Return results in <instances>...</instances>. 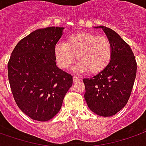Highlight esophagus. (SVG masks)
Segmentation results:
<instances>
[{
    "label": "esophagus",
    "mask_w": 146,
    "mask_h": 146,
    "mask_svg": "<svg viewBox=\"0 0 146 146\" xmlns=\"http://www.w3.org/2000/svg\"><path fill=\"white\" fill-rule=\"evenodd\" d=\"M73 82H74V83H75V82L79 81V80H80V78L79 76H75V75L73 76Z\"/></svg>",
    "instance_id": "obj_1"
}]
</instances>
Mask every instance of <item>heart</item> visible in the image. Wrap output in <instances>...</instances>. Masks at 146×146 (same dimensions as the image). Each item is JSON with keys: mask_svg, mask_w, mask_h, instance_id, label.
Here are the masks:
<instances>
[{"mask_svg": "<svg viewBox=\"0 0 146 146\" xmlns=\"http://www.w3.org/2000/svg\"><path fill=\"white\" fill-rule=\"evenodd\" d=\"M57 63L68 69L75 61L76 69L90 73L101 72L109 64L112 56L111 42L105 36L90 32H78L70 35L66 43L58 42L54 49Z\"/></svg>", "mask_w": 146, "mask_h": 146, "instance_id": "heart-1", "label": "heart"}]
</instances>
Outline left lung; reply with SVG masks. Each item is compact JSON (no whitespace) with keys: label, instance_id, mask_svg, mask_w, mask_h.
<instances>
[{"label":"left lung","instance_id":"left-lung-1","mask_svg":"<svg viewBox=\"0 0 146 146\" xmlns=\"http://www.w3.org/2000/svg\"><path fill=\"white\" fill-rule=\"evenodd\" d=\"M101 28L111 42L112 56L107 67L90 78H84V98L94 113L113 116L128 103L136 76L137 63L129 45L117 32Z\"/></svg>","mask_w":146,"mask_h":146}]
</instances>
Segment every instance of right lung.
I'll return each mask as SVG.
<instances>
[{
  "label": "right lung",
  "mask_w": 146,
  "mask_h": 146,
  "mask_svg": "<svg viewBox=\"0 0 146 146\" xmlns=\"http://www.w3.org/2000/svg\"><path fill=\"white\" fill-rule=\"evenodd\" d=\"M63 29L48 27L32 32L16 45L7 63L14 99L35 121L52 119L73 85V76L56 64L54 49Z\"/></svg>",
  "instance_id": "obj_1"
}]
</instances>
